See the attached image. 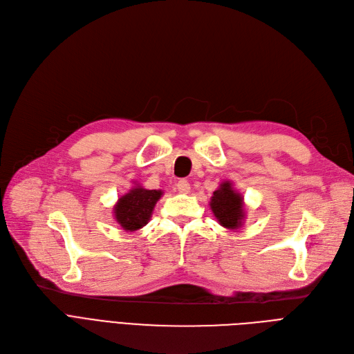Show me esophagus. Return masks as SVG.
Here are the masks:
<instances>
[{
  "label": "esophagus",
  "instance_id": "1",
  "mask_svg": "<svg viewBox=\"0 0 354 354\" xmlns=\"http://www.w3.org/2000/svg\"><path fill=\"white\" fill-rule=\"evenodd\" d=\"M176 187H178V191H179L180 194H188V192L191 191V185H189V182H188L187 179H180V180L176 183Z\"/></svg>",
  "mask_w": 354,
  "mask_h": 354
}]
</instances>
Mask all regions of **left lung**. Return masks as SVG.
I'll list each match as a JSON object with an SVG mask.
<instances>
[{"mask_svg": "<svg viewBox=\"0 0 354 354\" xmlns=\"http://www.w3.org/2000/svg\"><path fill=\"white\" fill-rule=\"evenodd\" d=\"M243 196L238 194L230 180L222 182L219 188L211 196V209L222 227L228 230H238L243 227L245 211Z\"/></svg>", "mask_w": 354, "mask_h": 354, "instance_id": "obj_1", "label": "left lung"}]
</instances>
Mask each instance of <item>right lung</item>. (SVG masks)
<instances>
[{"mask_svg": "<svg viewBox=\"0 0 354 354\" xmlns=\"http://www.w3.org/2000/svg\"><path fill=\"white\" fill-rule=\"evenodd\" d=\"M160 189H145L138 183L115 205V219L126 232H133L145 227L152 216L156 202L162 196Z\"/></svg>", "mask_w": 354, "mask_h": 354, "instance_id": "obj_1", "label": "right lung"}]
</instances>
